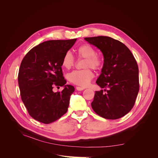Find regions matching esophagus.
Segmentation results:
<instances>
[{"instance_id": "1", "label": "esophagus", "mask_w": 158, "mask_h": 158, "mask_svg": "<svg viewBox=\"0 0 158 158\" xmlns=\"http://www.w3.org/2000/svg\"><path fill=\"white\" fill-rule=\"evenodd\" d=\"M84 89H85V88H84V87H80V86L76 87V89H77L78 91H82V90H84Z\"/></svg>"}]
</instances>
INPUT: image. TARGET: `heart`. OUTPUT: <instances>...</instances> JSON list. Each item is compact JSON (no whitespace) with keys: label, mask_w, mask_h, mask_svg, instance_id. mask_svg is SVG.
I'll list each match as a JSON object with an SVG mask.
<instances>
[{"label":"heart","mask_w":158,"mask_h":158,"mask_svg":"<svg viewBox=\"0 0 158 158\" xmlns=\"http://www.w3.org/2000/svg\"><path fill=\"white\" fill-rule=\"evenodd\" d=\"M76 52L79 57L85 59L84 70H75L69 74V80L74 84L85 87L88 85L94 78V74L89 67L95 70H99L103 66V60L96 55V50L91 45L85 44L80 45ZM75 59L70 52H66L62 59L61 64L66 69H70L74 66Z\"/></svg>","instance_id":"obj_1"}]
</instances>
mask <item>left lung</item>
<instances>
[{
	"label": "left lung",
	"instance_id": "obj_1",
	"mask_svg": "<svg viewBox=\"0 0 158 158\" xmlns=\"http://www.w3.org/2000/svg\"><path fill=\"white\" fill-rule=\"evenodd\" d=\"M85 40L99 49L104 57L96 84L105 89L95 92L92 107L103 118H121L135 106L139 91L136 60L125 44L113 38L98 36L85 37Z\"/></svg>",
	"mask_w": 158,
	"mask_h": 158
}]
</instances>
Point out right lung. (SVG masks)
Masks as SVG:
<instances>
[{"label":"right lung","instance_id":"right-lung-1","mask_svg":"<svg viewBox=\"0 0 158 158\" xmlns=\"http://www.w3.org/2000/svg\"><path fill=\"white\" fill-rule=\"evenodd\" d=\"M76 41L43 42L32 48L22 60L18 77L21 99L30 115L37 121L49 124L67 112L74 87L65 85L61 61ZM55 86L65 88L54 93Z\"/></svg>","mask_w":158,"mask_h":158}]
</instances>
